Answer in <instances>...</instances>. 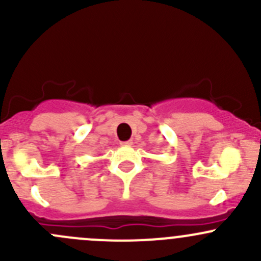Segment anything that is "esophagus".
I'll use <instances>...</instances> for the list:
<instances>
[{"label":"esophagus","instance_id":"1","mask_svg":"<svg viewBox=\"0 0 261 261\" xmlns=\"http://www.w3.org/2000/svg\"><path fill=\"white\" fill-rule=\"evenodd\" d=\"M121 144H122V145H125V146H130V145H133L134 141L133 140H128V141H123V143H121Z\"/></svg>","mask_w":261,"mask_h":261}]
</instances>
